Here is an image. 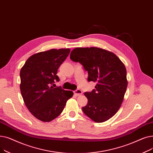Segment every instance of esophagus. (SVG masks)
<instances>
[{"label": "esophagus", "instance_id": "1", "mask_svg": "<svg viewBox=\"0 0 153 153\" xmlns=\"http://www.w3.org/2000/svg\"><path fill=\"white\" fill-rule=\"evenodd\" d=\"M74 94H75V95H76V96L81 95V94H82V91L81 90L78 89V90L74 91Z\"/></svg>", "mask_w": 153, "mask_h": 153}]
</instances>
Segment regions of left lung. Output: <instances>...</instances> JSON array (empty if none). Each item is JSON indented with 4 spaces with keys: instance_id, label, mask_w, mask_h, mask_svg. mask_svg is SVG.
<instances>
[{
    "instance_id": "obj_1",
    "label": "left lung",
    "mask_w": 153,
    "mask_h": 153,
    "mask_svg": "<svg viewBox=\"0 0 153 153\" xmlns=\"http://www.w3.org/2000/svg\"><path fill=\"white\" fill-rule=\"evenodd\" d=\"M70 59L80 63L88 71V81L97 83L91 92H85L88 103L83 113L97 123L107 121L118 111L126 91L125 65L113 53L97 47L76 48Z\"/></svg>"
}]
</instances>
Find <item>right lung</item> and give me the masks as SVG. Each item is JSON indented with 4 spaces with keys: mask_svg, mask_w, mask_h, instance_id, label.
Returning a JSON list of instances; mask_svg holds the SVG:
<instances>
[{
    "mask_svg": "<svg viewBox=\"0 0 153 153\" xmlns=\"http://www.w3.org/2000/svg\"><path fill=\"white\" fill-rule=\"evenodd\" d=\"M69 48L52 49L30 56L20 70V88L28 110L36 118L49 122L63 111L71 91L61 86L53 88L59 82L57 70L70 53Z\"/></svg>",
    "mask_w": 153,
    "mask_h": 153,
    "instance_id": "right-lung-1",
    "label": "right lung"
}]
</instances>
